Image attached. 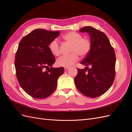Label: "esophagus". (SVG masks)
I'll return each instance as SVG.
<instances>
[{"mask_svg":"<svg viewBox=\"0 0 132 132\" xmlns=\"http://www.w3.org/2000/svg\"><path fill=\"white\" fill-rule=\"evenodd\" d=\"M64 69L65 70H68V69H69V68H68V67H65Z\"/></svg>","mask_w":132,"mask_h":132,"instance_id":"esophagus-1","label":"esophagus"}]
</instances>
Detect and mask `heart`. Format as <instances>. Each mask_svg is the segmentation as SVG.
I'll return each mask as SVG.
<instances>
[{"label": "heart", "mask_w": 132, "mask_h": 132, "mask_svg": "<svg viewBox=\"0 0 132 132\" xmlns=\"http://www.w3.org/2000/svg\"><path fill=\"white\" fill-rule=\"evenodd\" d=\"M62 38L71 45V53L58 58L56 62L58 66L69 67L78 61L79 55L85 57L90 52L91 48V41L88 38L82 37L81 34L71 31L64 35ZM49 49L51 53L55 56H59L61 54L59 44L56 40H53L50 43Z\"/></svg>", "instance_id": "heart-1"}]
</instances>
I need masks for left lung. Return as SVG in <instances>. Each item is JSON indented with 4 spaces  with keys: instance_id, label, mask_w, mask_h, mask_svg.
Returning a JSON list of instances; mask_svg holds the SVG:
<instances>
[{
    "instance_id": "1",
    "label": "left lung",
    "mask_w": 132,
    "mask_h": 132,
    "mask_svg": "<svg viewBox=\"0 0 132 132\" xmlns=\"http://www.w3.org/2000/svg\"><path fill=\"white\" fill-rule=\"evenodd\" d=\"M80 32L90 35L91 48L81 62L86 66L85 69L77 68L75 84L83 95L97 97L104 94L114 81L116 60L114 50L103 32L91 26L84 27Z\"/></svg>"
}]
</instances>
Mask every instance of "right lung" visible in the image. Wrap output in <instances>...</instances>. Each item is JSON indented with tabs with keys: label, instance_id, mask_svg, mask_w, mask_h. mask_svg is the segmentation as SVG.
<instances>
[{
	"label": "right lung",
	"instance_id": "1",
	"mask_svg": "<svg viewBox=\"0 0 132 132\" xmlns=\"http://www.w3.org/2000/svg\"><path fill=\"white\" fill-rule=\"evenodd\" d=\"M59 31L38 29L22 37L16 52L15 67L22 89L31 97H48L57 88L63 67L52 68L55 59L49 49L50 43Z\"/></svg>",
	"mask_w": 132,
	"mask_h": 132
}]
</instances>
